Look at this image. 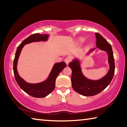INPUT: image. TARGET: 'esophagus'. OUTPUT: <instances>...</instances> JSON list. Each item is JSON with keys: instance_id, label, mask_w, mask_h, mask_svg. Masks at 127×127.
Wrapping results in <instances>:
<instances>
[{"instance_id": "obj_1", "label": "esophagus", "mask_w": 127, "mask_h": 127, "mask_svg": "<svg viewBox=\"0 0 127 127\" xmlns=\"http://www.w3.org/2000/svg\"><path fill=\"white\" fill-rule=\"evenodd\" d=\"M64 61L65 62V63L66 64V65H68V64H69L70 62L71 61V59H70L69 57H67V58H66V59H65V60H64Z\"/></svg>"}]
</instances>
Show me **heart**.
<instances>
[{
	"instance_id": "1",
	"label": "heart",
	"mask_w": 127,
	"mask_h": 127,
	"mask_svg": "<svg viewBox=\"0 0 127 127\" xmlns=\"http://www.w3.org/2000/svg\"><path fill=\"white\" fill-rule=\"evenodd\" d=\"M79 42H80V43H81V42H83L84 41V39L83 38H81L79 39Z\"/></svg>"
}]
</instances>
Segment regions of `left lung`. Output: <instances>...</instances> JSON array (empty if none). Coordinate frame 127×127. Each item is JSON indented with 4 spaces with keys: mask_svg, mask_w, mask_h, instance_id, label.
Masks as SVG:
<instances>
[{
    "mask_svg": "<svg viewBox=\"0 0 127 127\" xmlns=\"http://www.w3.org/2000/svg\"><path fill=\"white\" fill-rule=\"evenodd\" d=\"M96 47L101 50L105 51L108 54V62L110 69L108 74L99 80L94 81L86 79L82 74L80 66L77 60L70 62L68 66L72 70L71 83L74 90L80 94L86 96H94L99 94L109 85L114 76L115 62L112 46L98 33H95ZM94 50L92 49L90 51Z\"/></svg>",
    "mask_w": 127,
    "mask_h": 127,
    "instance_id": "1",
    "label": "left lung"
}]
</instances>
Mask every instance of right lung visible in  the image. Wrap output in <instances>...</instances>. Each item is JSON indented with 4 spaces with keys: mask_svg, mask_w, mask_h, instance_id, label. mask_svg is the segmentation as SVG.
Segmentation results:
<instances>
[{
    "mask_svg": "<svg viewBox=\"0 0 127 127\" xmlns=\"http://www.w3.org/2000/svg\"><path fill=\"white\" fill-rule=\"evenodd\" d=\"M48 37V34L35 33L27 38L17 47L14 62H13V71H14L15 79L17 84L24 92L34 97H46L54 90L56 79L60 73L63 70L64 68L66 67V64L65 62H59V63L55 64L49 75L48 78L45 81L38 84H30L27 83L19 76L17 69V62L22 49L25 44L33 42L40 41H45L47 39Z\"/></svg>",
    "mask_w": 127,
    "mask_h": 127,
    "instance_id": "right-lung-1",
    "label": "right lung"
}]
</instances>
